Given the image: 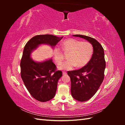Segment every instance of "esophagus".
Masks as SVG:
<instances>
[{
  "label": "esophagus",
  "mask_w": 125,
  "mask_h": 125,
  "mask_svg": "<svg viewBox=\"0 0 125 125\" xmlns=\"http://www.w3.org/2000/svg\"><path fill=\"white\" fill-rule=\"evenodd\" d=\"M67 73L66 72H65V71H63L62 72V74L63 75H66Z\"/></svg>",
  "instance_id": "esophagus-1"
}]
</instances>
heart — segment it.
Returning <instances> with one entry per match:
<instances>
[{"label":"heart","mask_w":125,"mask_h":125,"mask_svg":"<svg viewBox=\"0 0 125 125\" xmlns=\"http://www.w3.org/2000/svg\"><path fill=\"white\" fill-rule=\"evenodd\" d=\"M62 50L69 52L68 60L62 63L58 67L60 70H71L75 67H82L89 62L93 54L92 44L88 42H81L74 39H66L62 44ZM54 59L55 62L59 65L63 59V55L61 50L55 47L53 50Z\"/></svg>","instance_id":"heart-1"}]
</instances>
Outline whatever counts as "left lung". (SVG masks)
<instances>
[{"mask_svg":"<svg viewBox=\"0 0 125 125\" xmlns=\"http://www.w3.org/2000/svg\"><path fill=\"white\" fill-rule=\"evenodd\" d=\"M92 44L93 53L89 62L81 69L68 72L71 79V93L75 100L84 102L91 99L100 88L104 78L106 63L104 52L101 44L88 36L73 35Z\"/></svg>","mask_w":125,"mask_h":125,"instance_id":"1","label":"left lung"}]
</instances>
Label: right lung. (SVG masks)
<instances>
[{"label":"right lung","instance_id":"obj_1","mask_svg":"<svg viewBox=\"0 0 125 125\" xmlns=\"http://www.w3.org/2000/svg\"><path fill=\"white\" fill-rule=\"evenodd\" d=\"M62 37L50 34L36 35L24 46L20 62L21 76L30 94L39 101L47 102L55 96L62 72L56 70L52 59L35 62L31 57V52L42 44L49 45L53 48Z\"/></svg>","mask_w":125,"mask_h":125}]
</instances>
